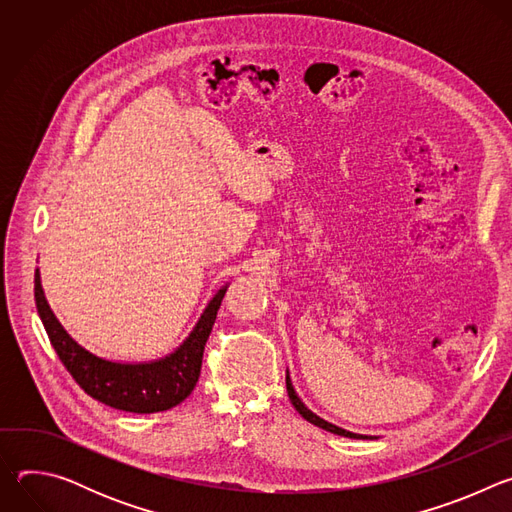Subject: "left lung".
Listing matches in <instances>:
<instances>
[{
  "label": "left lung",
  "instance_id": "obj_1",
  "mask_svg": "<svg viewBox=\"0 0 512 512\" xmlns=\"http://www.w3.org/2000/svg\"><path fill=\"white\" fill-rule=\"evenodd\" d=\"M285 387H287V395H289L291 405L296 407V411H298L306 421H310V423H314V425H318V427H322V429H326V431H330V433H336V435H342V437H352V440H373V437H369V435H360V433L346 431V429H342V427H338V425H334V423L324 421V419H322V417H318L316 413H312V411L302 403V399L298 397V393H296L294 385H291L289 373L285 375Z\"/></svg>",
  "mask_w": 512,
  "mask_h": 512
}]
</instances>
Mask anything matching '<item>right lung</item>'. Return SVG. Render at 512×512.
Wrapping results in <instances>:
<instances>
[{"label": "right lung", "mask_w": 512, "mask_h": 512, "mask_svg": "<svg viewBox=\"0 0 512 512\" xmlns=\"http://www.w3.org/2000/svg\"><path fill=\"white\" fill-rule=\"evenodd\" d=\"M225 294L227 285L216 291L190 336L172 354L152 362L127 364L99 358L77 340H72L44 298L40 271L36 269L34 273L38 316L66 371L87 395L113 409L129 413H158L172 409L194 391L202 369L204 346Z\"/></svg>", "instance_id": "obj_1"}]
</instances>
